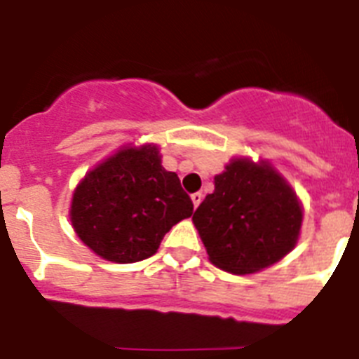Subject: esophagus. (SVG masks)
<instances>
[{
    "instance_id": "esophagus-1",
    "label": "esophagus",
    "mask_w": 359,
    "mask_h": 359,
    "mask_svg": "<svg viewBox=\"0 0 359 359\" xmlns=\"http://www.w3.org/2000/svg\"><path fill=\"white\" fill-rule=\"evenodd\" d=\"M191 201H193V205H195V208H198V204H201V202H202V193L201 191L193 193Z\"/></svg>"
}]
</instances>
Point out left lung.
I'll return each mask as SVG.
<instances>
[{
  "mask_svg": "<svg viewBox=\"0 0 359 359\" xmlns=\"http://www.w3.org/2000/svg\"><path fill=\"white\" fill-rule=\"evenodd\" d=\"M210 260L233 274L273 266L294 248L302 208L267 164L235 158L215 177V191L193 213Z\"/></svg>",
  "mask_w": 359,
  "mask_h": 359,
  "instance_id": "left-lung-1",
  "label": "left lung"
}]
</instances>
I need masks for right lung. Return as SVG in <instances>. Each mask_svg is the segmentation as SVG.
<instances>
[{"label":"right lung","mask_w":359,"mask_h":359,"mask_svg":"<svg viewBox=\"0 0 359 359\" xmlns=\"http://www.w3.org/2000/svg\"><path fill=\"white\" fill-rule=\"evenodd\" d=\"M191 213L177 173L148 144L121 149L90 171L74 193L70 220L93 253L132 264L157 253L164 235Z\"/></svg>","instance_id":"1"}]
</instances>
